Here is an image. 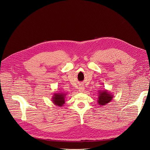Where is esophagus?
I'll list each match as a JSON object with an SVG mask.
<instances>
[{
    "mask_svg": "<svg viewBox=\"0 0 150 150\" xmlns=\"http://www.w3.org/2000/svg\"><path fill=\"white\" fill-rule=\"evenodd\" d=\"M84 87H79V92H83L84 91Z\"/></svg>",
    "mask_w": 150,
    "mask_h": 150,
    "instance_id": "esophagus-1",
    "label": "esophagus"
}]
</instances>
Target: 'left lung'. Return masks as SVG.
Listing matches in <instances>:
<instances>
[{"mask_svg": "<svg viewBox=\"0 0 150 150\" xmlns=\"http://www.w3.org/2000/svg\"><path fill=\"white\" fill-rule=\"evenodd\" d=\"M98 96V103L99 105H105L106 104L110 103V101L112 100L113 96L112 94L109 93L108 91L104 90L100 91Z\"/></svg>", "mask_w": 150, "mask_h": 150, "instance_id": "left-lung-1", "label": "left lung"}]
</instances>
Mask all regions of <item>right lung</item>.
<instances>
[{
    "label": "right lung",
    "mask_w": 150,
    "mask_h": 150,
    "mask_svg": "<svg viewBox=\"0 0 150 150\" xmlns=\"http://www.w3.org/2000/svg\"><path fill=\"white\" fill-rule=\"evenodd\" d=\"M65 94L57 93L55 94L53 97V102L54 104L58 106H62L65 103Z\"/></svg>",
    "instance_id": "obj_1"
}]
</instances>
